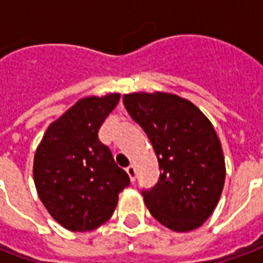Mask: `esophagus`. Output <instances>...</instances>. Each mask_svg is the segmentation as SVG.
<instances>
[{
	"instance_id": "obj_1",
	"label": "esophagus",
	"mask_w": 263,
	"mask_h": 263,
	"mask_svg": "<svg viewBox=\"0 0 263 263\" xmlns=\"http://www.w3.org/2000/svg\"><path fill=\"white\" fill-rule=\"evenodd\" d=\"M126 173H128V176L131 179V182H135V179H137V171H135V166L131 165L126 167Z\"/></svg>"
}]
</instances>
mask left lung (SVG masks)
<instances>
[{
    "label": "left lung",
    "instance_id": "obj_1",
    "mask_svg": "<svg viewBox=\"0 0 263 263\" xmlns=\"http://www.w3.org/2000/svg\"><path fill=\"white\" fill-rule=\"evenodd\" d=\"M122 100L159 162V182L142 192L151 214L172 231L201 227L226 182L224 155L213 124L192 101L171 92H131Z\"/></svg>",
    "mask_w": 263,
    "mask_h": 263
}]
</instances>
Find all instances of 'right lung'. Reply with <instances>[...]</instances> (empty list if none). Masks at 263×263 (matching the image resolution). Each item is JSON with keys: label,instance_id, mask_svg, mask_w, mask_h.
I'll return each mask as SVG.
<instances>
[{"label": "right lung", "instance_id": "add662e5", "mask_svg": "<svg viewBox=\"0 0 263 263\" xmlns=\"http://www.w3.org/2000/svg\"><path fill=\"white\" fill-rule=\"evenodd\" d=\"M118 92L79 100L52 122L35 152L33 180L49 214L69 231H91L111 218L129 176L98 139Z\"/></svg>", "mask_w": 263, "mask_h": 263}]
</instances>
